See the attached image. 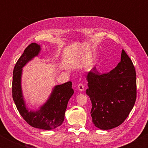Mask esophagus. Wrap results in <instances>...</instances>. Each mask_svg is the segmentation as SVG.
Returning <instances> with one entry per match:
<instances>
[{"mask_svg": "<svg viewBox=\"0 0 148 148\" xmlns=\"http://www.w3.org/2000/svg\"><path fill=\"white\" fill-rule=\"evenodd\" d=\"M77 89H78L79 91H83L84 90V86L83 84H79L78 86H77Z\"/></svg>", "mask_w": 148, "mask_h": 148, "instance_id": "obj_1", "label": "esophagus"}]
</instances>
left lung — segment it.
<instances>
[{"label":"left lung","mask_w":148,"mask_h":148,"mask_svg":"<svg viewBox=\"0 0 148 148\" xmlns=\"http://www.w3.org/2000/svg\"><path fill=\"white\" fill-rule=\"evenodd\" d=\"M133 63L123 49L121 61L108 73L94 67L87 75L86 94L91 101V115L95 127L112 129L123 123L136 99V77Z\"/></svg>","instance_id":"left-lung-1"}]
</instances>
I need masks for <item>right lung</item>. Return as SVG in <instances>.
Instances as JSON below:
<instances>
[{"mask_svg": "<svg viewBox=\"0 0 148 148\" xmlns=\"http://www.w3.org/2000/svg\"><path fill=\"white\" fill-rule=\"evenodd\" d=\"M40 51V46L32 43L24 50L15 65L12 81V97L17 109L25 121L32 127L51 130L61 125L69 99L74 94L72 82H68L54 87L48 100L37 111H29L23 99L21 89L22 68Z\"/></svg>", "mask_w": 148, "mask_h": 148, "instance_id": "add662e5", "label": "right lung"}]
</instances>
